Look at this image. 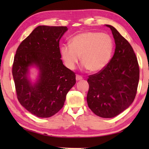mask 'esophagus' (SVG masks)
I'll use <instances>...</instances> for the list:
<instances>
[{"instance_id": "1", "label": "esophagus", "mask_w": 149, "mask_h": 149, "mask_svg": "<svg viewBox=\"0 0 149 149\" xmlns=\"http://www.w3.org/2000/svg\"><path fill=\"white\" fill-rule=\"evenodd\" d=\"M76 80L77 81H79V80H82L83 79V77L81 76V75H76Z\"/></svg>"}]
</instances>
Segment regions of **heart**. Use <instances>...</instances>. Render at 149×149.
Masks as SVG:
<instances>
[{
    "label": "heart",
    "instance_id": "1",
    "mask_svg": "<svg viewBox=\"0 0 149 149\" xmlns=\"http://www.w3.org/2000/svg\"><path fill=\"white\" fill-rule=\"evenodd\" d=\"M114 42L110 35L100 32L87 31L77 34L70 44H64L60 52L65 64L74 70L81 61L85 68L97 72L107 66L112 56Z\"/></svg>",
    "mask_w": 149,
    "mask_h": 149
}]
</instances>
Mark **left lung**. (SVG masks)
I'll list each match as a JSON object with an SVG mask.
<instances>
[{
	"label": "left lung",
	"mask_w": 149,
	"mask_h": 149,
	"mask_svg": "<svg viewBox=\"0 0 149 149\" xmlns=\"http://www.w3.org/2000/svg\"><path fill=\"white\" fill-rule=\"evenodd\" d=\"M106 26L112 31L115 52L104 69L89 75L87 101L94 114L110 118L123 112L134 100L139 80V67L129 42L114 27Z\"/></svg>",
	"instance_id": "obj_1"
}]
</instances>
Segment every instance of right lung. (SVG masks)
<instances>
[{
	"label": "right lung",
	"mask_w": 149,
	"mask_h": 149,
	"mask_svg": "<svg viewBox=\"0 0 149 149\" xmlns=\"http://www.w3.org/2000/svg\"><path fill=\"white\" fill-rule=\"evenodd\" d=\"M65 26L37 27L19 45L12 75L17 97L23 107L39 118H49L64 106L67 93L76 82L74 72L63 64L59 42ZM39 73L36 81L30 79L29 69Z\"/></svg>",
	"instance_id": "right-lung-1"
}]
</instances>
